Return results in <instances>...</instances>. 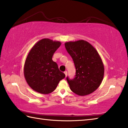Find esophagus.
I'll return each instance as SVG.
<instances>
[{"mask_svg":"<svg viewBox=\"0 0 128 128\" xmlns=\"http://www.w3.org/2000/svg\"><path fill=\"white\" fill-rule=\"evenodd\" d=\"M67 72L66 71V72H64V74H65V75H66V76H67Z\"/></svg>","mask_w":128,"mask_h":128,"instance_id":"34e87169","label":"esophagus"}]
</instances>
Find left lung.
I'll list each match as a JSON object with an SVG mask.
<instances>
[{
	"instance_id": "1",
	"label": "left lung",
	"mask_w": 128,
	"mask_h": 128,
	"mask_svg": "<svg viewBox=\"0 0 128 128\" xmlns=\"http://www.w3.org/2000/svg\"><path fill=\"white\" fill-rule=\"evenodd\" d=\"M76 68L74 78H66L70 90L79 96L88 95L98 88L104 76V65L93 46L84 40L65 43Z\"/></svg>"
}]
</instances>
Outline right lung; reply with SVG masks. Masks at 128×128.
Here are the masks:
<instances>
[{
	"label": "right lung",
	"mask_w": 128,
	"mask_h": 128,
	"mask_svg": "<svg viewBox=\"0 0 128 128\" xmlns=\"http://www.w3.org/2000/svg\"><path fill=\"white\" fill-rule=\"evenodd\" d=\"M61 44L59 41L43 38L30 50L24 64V74L27 83L34 91L42 94H50L66 77L52 60L53 54Z\"/></svg>",
	"instance_id": "obj_1"
}]
</instances>
